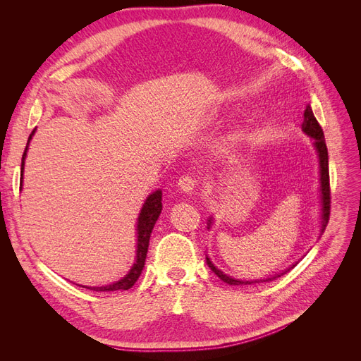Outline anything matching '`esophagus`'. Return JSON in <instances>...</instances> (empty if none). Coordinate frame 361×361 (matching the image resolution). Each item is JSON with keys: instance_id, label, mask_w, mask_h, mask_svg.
Segmentation results:
<instances>
[{"instance_id": "34e87169", "label": "esophagus", "mask_w": 361, "mask_h": 361, "mask_svg": "<svg viewBox=\"0 0 361 361\" xmlns=\"http://www.w3.org/2000/svg\"><path fill=\"white\" fill-rule=\"evenodd\" d=\"M195 185H197V180H195V179L191 178V176H182V178L179 179V182H178V187L180 188V191L187 192V194L194 192Z\"/></svg>"}]
</instances>
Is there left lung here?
Segmentation results:
<instances>
[{"label": "left lung", "instance_id": "8db88e82", "mask_svg": "<svg viewBox=\"0 0 361 361\" xmlns=\"http://www.w3.org/2000/svg\"><path fill=\"white\" fill-rule=\"evenodd\" d=\"M302 133L305 135H309L313 140V146L316 149V154H318V159H319V191H321V235L324 233L326 224H329L330 220V174H329V150H326V145H325V138H324V133H322V128L319 126L318 120H316L313 111H312V106L307 105L304 110V120H302V125H301ZM212 226V216L207 220V228H211ZM206 264L212 269V272L220 277L224 283L227 285H233V286H239V285H255V283H260V281H269V280H274L283 274H286L288 271H290L295 265L286 268L285 271L279 272V274L271 276L268 279L264 280H239V279H233L231 276L224 274L221 269H218L214 264L212 260L209 259V256L206 255Z\"/></svg>", "mask_w": 361, "mask_h": 361}]
</instances>
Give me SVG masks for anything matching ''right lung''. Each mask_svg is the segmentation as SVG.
I'll list each match as a JSON object with an SVG mask.
<instances>
[{
  "instance_id": "1",
  "label": "right lung",
  "mask_w": 361,
  "mask_h": 361,
  "mask_svg": "<svg viewBox=\"0 0 361 361\" xmlns=\"http://www.w3.org/2000/svg\"><path fill=\"white\" fill-rule=\"evenodd\" d=\"M36 129H32V133L28 137L27 146L24 150L23 155V164H20V188H23V179H24V166H25V158H27V150L30 146V141L35 135ZM162 191L157 190L155 192H152L149 197L145 200L143 207L138 214V220H137V256H135V262L134 265L130 267V269L128 271V274L120 279L118 281L111 283V285L106 286H82L90 290H96V292H113V290H128L134 286V283L138 280V277L141 276V271L145 268V262H146V256H147V248H149V239H150V233L154 231V226L158 220V216L162 211Z\"/></svg>"
}]
</instances>
